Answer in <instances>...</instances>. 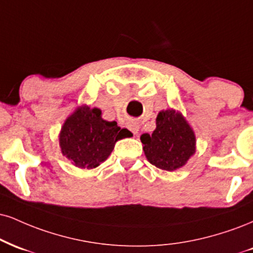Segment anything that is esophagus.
<instances>
[{
    "label": "esophagus",
    "instance_id": "1",
    "mask_svg": "<svg viewBox=\"0 0 253 253\" xmlns=\"http://www.w3.org/2000/svg\"><path fill=\"white\" fill-rule=\"evenodd\" d=\"M127 128H128L133 134H138L139 125L136 123H133V121H129V123H127Z\"/></svg>",
    "mask_w": 253,
    "mask_h": 253
}]
</instances>
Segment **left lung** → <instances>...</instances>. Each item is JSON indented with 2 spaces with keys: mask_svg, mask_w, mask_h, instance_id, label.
Segmentation results:
<instances>
[{
  "mask_svg": "<svg viewBox=\"0 0 253 253\" xmlns=\"http://www.w3.org/2000/svg\"><path fill=\"white\" fill-rule=\"evenodd\" d=\"M141 142L147 160L165 171H174L187 163L196 152V136L182 115L173 109L161 111L157 128L142 134Z\"/></svg>",
  "mask_w": 253,
  "mask_h": 253,
  "instance_id": "obj_1",
  "label": "left lung"
}]
</instances>
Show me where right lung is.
<instances>
[{
	"label": "right lung",
	"instance_id": "1",
	"mask_svg": "<svg viewBox=\"0 0 253 253\" xmlns=\"http://www.w3.org/2000/svg\"><path fill=\"white\" fill-rule=\"evenodd\" d=\"M128 134L115 121L103 120L101 111L87 106L78 108L66 120L60 133V146L79 169H95L109 157L115 142Z\"/></svg>",
	"mask_w": 253,
	"mask_h": 253
}]
</instances>
